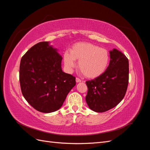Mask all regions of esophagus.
I'll use <instances>...</instances> for the list:
<instances>
[{
  "label": "esophagus",
  "mask_w": 150,
  "mask_h": 150,
  "mask_svg": "<svg viewBox=\"0 0 150 150\" xmlns=\"http://www.w3.org/2000/svg\"><path fill=\"white\" fill-rule=\"evenodd\" d=\"M76 81L77 83H80V82H81V80L79 78H76Z\"/></svg>",
  "instance_id": "obj_1"
}]
</instances>
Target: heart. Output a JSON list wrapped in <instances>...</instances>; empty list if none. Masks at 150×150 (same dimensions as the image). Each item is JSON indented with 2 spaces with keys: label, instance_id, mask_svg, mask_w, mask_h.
Wrapping results in <instances>:
<instances>
[{
  "label": "heart",
  "instance_id": "1",
  "mask_svg": "<svg viewBox=\"0 0 150 150\" xmlns=\"http://www.w3.org/2000/svg\"><path fill=\"white\" fill-rule=\"evenodd\" d=\"M66 69L72 71L78 60V66L84 76L95 79L104 74L110 63V54L106 49L89 42H78L72 46L70 52L63 54Z\"/></svg>",
  "mask_w": 150,
  "mask_h": 150
}]
</instances>
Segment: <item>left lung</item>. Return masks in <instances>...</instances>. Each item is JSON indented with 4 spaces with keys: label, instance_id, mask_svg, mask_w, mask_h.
Here are the masks:
<instances>
[{
    "label": "left lung",
    "instance_id": "left-lung-1",
    "mask_svg": "<svg viewBox=\"0 0 150 150\" xmlns=\"http://www.w3.org/2000/svg\"><path fill=\"white\" fill-rule=\"evenodd\" d=\"M110 62L101 76L86 81L88 91L86 101L91 110L107 111L117 105L125 96L129 81V62L116 49L110 51Z\"/></svg>",
    "mask_w": 150,
    "mask_h": 150
}]
</instances>
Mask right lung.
<instances>
[{"mask_svg":"<svg viewBox=\"0 0 150 150\" xmlns=\"http://www.w3.org/2000/svg\"><path fill=\"white\" fill-rule=\"evenodd\" d=\"M62 58L48 42H40L22 56L19 81L22 95L41 112L58 110L76 85V78L62 71Z\"/></svg>","mask_w":150,"mask_h":150,"instance_id":"right-lung-1","label":"right lung"}]
</instances>
